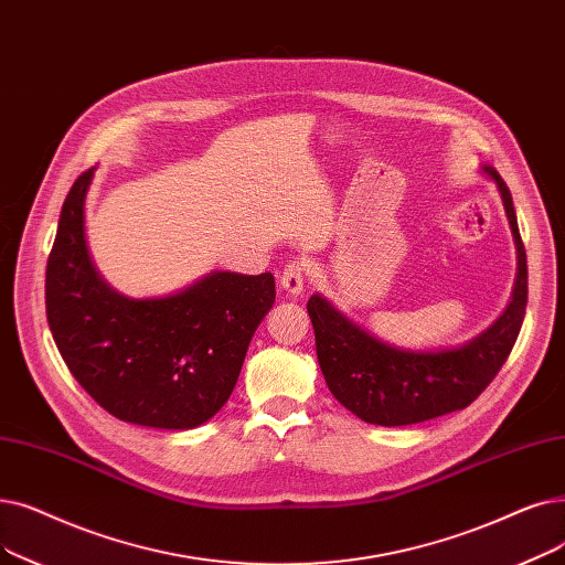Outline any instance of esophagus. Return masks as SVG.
<instances>
[{
  "label": "esophagus",
  "mask_w": 565,
  "mask_h": 565,
  "mask_svg": "<svg viewBox=\"0 0 565 565\" xmlns=\"http://www.w3.org/2000/svg\"><path fill=\"white\" fill-rule=\"evenodd\" d=\"M305 279H307V265L305 260H290L284 273H281V288L286 292H290V296H300V292L305 290Z\"/></svg>",
  "instance_id": "obj_1"
}]
</instances>
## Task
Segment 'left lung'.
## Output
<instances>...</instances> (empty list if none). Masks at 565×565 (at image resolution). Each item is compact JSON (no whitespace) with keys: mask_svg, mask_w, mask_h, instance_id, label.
Segmentation results:
<instances>
[{"mask_svg":"<svg viewBox=\"0 0 565 565\" xmlns=\"http://www.w3.org/2000/svg\"><path fill=\"white\" fill-rule=\"evenodd\" d=\"M482 170L499 186L518 247L512 300L494 326L457 349L408 351L362 330L318 292L307 302L326 383L334 399L364 423L404 427L466 408L494 381L518 341L529 296L526 252L510 189L492 166Z\"/></svg>","mask_w":565,"mask_h":565,"instance_id":"1","label":"left lung"}]
</instances>
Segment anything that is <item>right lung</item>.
<instances>
[{
  "instance_id": "right-lung-1",
  "label": "right lung",
  "mask_w": 565,
  "mask_h": 565,
  "mask_svg": "<svg viewBox=\"0 0 565 565\" xmlns=\"http://www.w3.org/2000/svg\"><path fill=\"white\" fill-rule=\"evenodd\" d=\"M73 182L45 267V313L57 349L87 395L117 420L193 429L222 408L249 341L275 305V277L212 273L166 298H127L89 258L85 195Z\"/></svg>"
}]
</instances>
